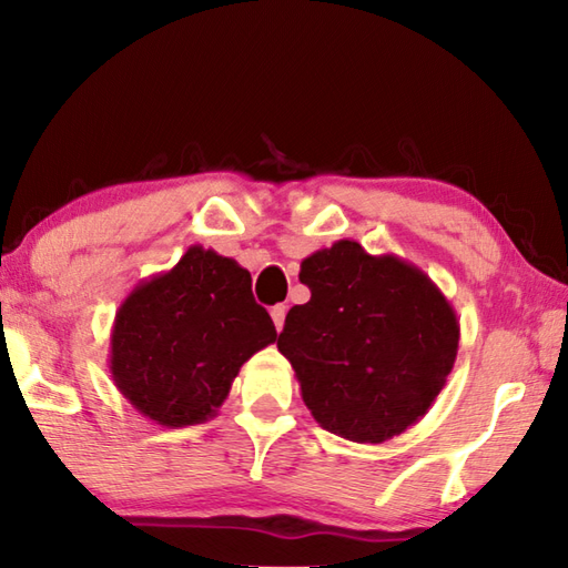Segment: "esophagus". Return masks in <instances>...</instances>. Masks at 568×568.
<instances>
[{
    "instance_id": "34e87169",
    "label": "esophagus",
    "mask_w": 568,
    "mask_h": 568,
    "mask_svg": "<svg viewBox=\"0 0 568 568\" xmlns=\"http://www.w3.org/2000/svg\"><path fill=\"white\" fill-rule=\"evenodd\" d=\"M285 315H287V307H285V305H275V307L271 310L273 325H275V329H277V332H281V329H283V325H285Z\"/></svg>"
}]
</instances>
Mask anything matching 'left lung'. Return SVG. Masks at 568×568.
<instances>
[{
    "label": "left lung",
    "instance_id": "left-lung-1",
    "mask_svg": "<svg viewBox=\"0 0 568 568\" xmlns=\"http://www.w3.org/2000/svg\"><path fill=\"white\" fill-rule=\"evenodd\" d=\"M305 305L291 307L277 349L317 424L354 443H384L428 414L458 357L448 297L394 253L342 239L300 263Z\"/></svg>",
    "mask_w": 568,
    "mask_h": 568
}]
</instances>
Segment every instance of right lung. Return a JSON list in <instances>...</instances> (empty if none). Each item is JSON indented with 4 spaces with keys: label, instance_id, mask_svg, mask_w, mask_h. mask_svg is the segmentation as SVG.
Instances as JSON below:
<instances>
[{
    "label": "right lung",
    "instance_id": "right-lung-1",
    "mask_svg": "<svg viewBox=\"0 0 568 568\" xmlns=\"http://www.w3.org/2000/svg\"><path fill=\"white\" fill-rule=\"evenodd\" d=\"M277 337L251 273L204 246L138 283L110 332V376L142 416L166 428L214 418L241 366Z\"/></svg>",
    "mask_w": 568,
    "mask_h": 568
}]
</instances>
